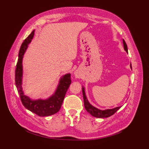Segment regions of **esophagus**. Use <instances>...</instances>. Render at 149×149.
I'll return each instance as SVG.
<instances>
[{
    "instance_id": "obj_1",
    "label": "esophagus",
    "mask_w": 149,
    "mask_h": 149,
    "mask_svg": "<svg viewBox=\"0 0 149 149\" xmlns=\"http://www.w3.org/2000/svg\"><path fill=\"white\" fill-rule=\"evenodd\" d=\"M74 75H75V77L77 78V79H80L81 77V73L79 72L78 70H76L74 72Z\"/></svg>"
}]
</instances>
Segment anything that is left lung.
Masks as SVG:
<instances>
[{"label": "left lung", "instance_id": "8db88e82", "mask_svg": "<svg viewBox=\"0 0 149 149\" xmlns=\"http://www.w3.org/2000/svg\"><path fill=\"white\" fill-rule=\"evenodd\" d=\"M123 48L124 50L128 54V49H127V44H126L125 40L123 39ZM130 67L132 70V66L131 64L130 65ZM82 91H83V99H84V107L87 111L89 113L90 115H92L94 117H96V118H107L110 116L113 115L114 113H116L117 111H118L120 107H116L113 109H105V110H100L99 109L97 108V107L93 106L90 103L88 102V100L86 98V94H85V91H84V88H82Z\"/></svg>", "mask_w": 149, "mask_h": 149}]
</instances>
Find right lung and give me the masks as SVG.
Wrapping results in <instances>:
<instances>
[{
	"label": "right lung",
	"mask_w": 149,
	"mask_h": 149,
	"mask_svg": "<svg viewBox=\"0 0 149 149\" xmlns=\"http://www.w3.org/2000/svg\"><path fill=\"white\" fill-rule=\"evenodd\" d=\"M34 34V30L24 41L19 50L18 59L15 70V84L22 102L27 109L40 116H48L58 113L61 108L65 94L72 82L70 74H66L61 77L54 93L48 99L33 100L24 94L22 86L23 78L22 61L24 53L26 51L28 45L32 41Z\"/></svg>",
	"instance_id": "1"
}]
</instances>
